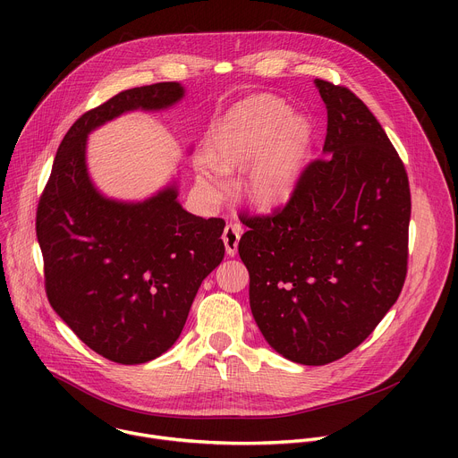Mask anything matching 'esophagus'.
I'll return each mask as SVG.
<instances>
[{
	"mask_svg": "<svg viewBox=\"0 0 458 458\" xmlns=\"http://www.w3.org/2000/svg\"><path fill=\"white\" fill-rule=\"evenodd\" d=\"M239 239H241V228L237 225H226L225 226V232H223V242H225V248H226V253L230 257H233L237 253V244H239Z\"/></svg>",
	"mask_w": 458,
	"mask_h": 458,
	"instance_id": "obj_1",
	"label": "esophagus"
}]
</instances>
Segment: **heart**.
I'll list each match as a JSON object with an SVG mask.
<instances>
[{
    "label": "heart",
    "instance_id": "heart-1",
    "mask_svg": "<svg viewBox=\"0 0 458 458\" xmlns=\"http://www.w3.org/2000/svg\"><path fill=\"white\" fill-rule=\"evenodd\" d=\"M311 124L276 96H255L235 106L198 161V182L210 198H221L222 174L250 166L241 182L244 198L260 210L283 205L295 190L310 152Z\"/></svg>",
    "mask_w": 458,
    "mask_h": 458
}]
</instances>
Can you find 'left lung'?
I'll return each mask as SVG.
<instances>
[{
  "mask_svg": "<svg viewBox=\"0 0 458 458\" xmlns=\"http://www.w3.org/2000/svg\"><path fill=\"white\" fill-rule=\"evenodd\" d=\"M328 112L320 159L284 208L242 216L239 255L267 343L304 366L355 350L395 304L408 272L406 168L369 108L315 80Z\"/></svg>",
  "mask_w": 458,
  "mask_h": 458,
  "instance_id": "left-lung-1",
  "label": "left lung"
}]
</instances>
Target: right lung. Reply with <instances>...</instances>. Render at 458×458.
<instances>
[{
    "mask_svg": "<svg viewBox=\"0 0 458 458\" xmlns=\"http://www.w3.org/2000/svg\"><path fill=\"white\" fill-rule=\"evenodd\" d=\"M181 83L123 90L83 114L63 138L36 216L45 290L63 322L96 353L143 364L174 346L205 277L225 257L219 217L177 201V182L152 198H105L87 168V138L132 110L181 101Z\"/></svg>",
    "mask_w": 458,
    "mask_h": 458,
    "instance_id": "1",
    "label": "right lung"
}]
</instances>
